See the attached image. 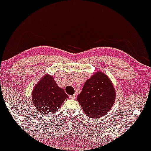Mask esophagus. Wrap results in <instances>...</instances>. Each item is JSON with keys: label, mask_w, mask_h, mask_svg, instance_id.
Here are the masks:
<instances>
[{"label": "esophagus", "mask_w": 151, "mask_h": 151, "mask_svg": "<svg viewBox=\"0 0 151 151\" xmlns=\"http://www.w3.org/2000/svg\"><path fill=\"white\" fill-rule=\"evenodd\" d=\"M70 98L73 100V99L76 98V95H72V96H70Z\"/></svg>", "instance_id": "obj_1"}]
</instances>
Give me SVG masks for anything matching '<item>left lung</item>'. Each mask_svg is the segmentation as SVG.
Masks as SVG:
<instances>
[{
    "label": "left lung",
    "instance_id": "left-lung-1",
    "mask_svg": "<svg viewBox=\"0 0 151 151\" xmlns=\"http://www.w3.org/2000/svg\"><path fill=\"white\" fill-rule=\"evenodd\" d=\"M115 91L108 76L96 71L84 83L78 101L88 117L97 118L104 116L114 104Z\"/></svg>",
    "mask_w": 151,
    "mask_h": 151
}]
</instances>
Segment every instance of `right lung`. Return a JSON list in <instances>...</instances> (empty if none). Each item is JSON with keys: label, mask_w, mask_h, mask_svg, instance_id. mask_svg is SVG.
<instances>
[{"label": "right lung", "mask_w": 151, "mask_h": 151, "mask_svg": "<svg viewBox=\"0 0 151 151\" xmlns=\"http://www.w3.org/2000/svg\"><path fill=\"white\" fill-rule=\"evenodd\" d=\"M32 98L39 113L49 115L58 111L68 96L57 85L53 76L45 74L34 86Z\"/></svg>", "instance_id": "right-lung-1"}]
</instances>
